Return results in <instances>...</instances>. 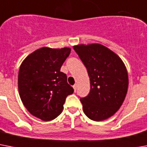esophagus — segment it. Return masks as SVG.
Returning <instances> with one entry per match:
<instances>
[{"mask_svg":"<svg viewBox=\"0 0 147 147\" xmlns=\"http://www.w3.org/2000/svg\"><path fill=\"white\" fill-rule=\"evenodd\" d=\"M73 88H74V92H76V91H77V84H75V85L73 86Z\"/></svg>","mask_w":147,"mask_h":147,"instance_id":"obj_1","label":"esophagus"}]
</instances>
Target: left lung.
<instances>
[{
  "label": "left lung",
  "instance_id": "obj_1",
  "mask_svg": "<svg viewBox=\"0 0 147 147\" xmlns=\"http://www.w3.org/2000/svg\"><path fill=\"white\" fill-rule=\"evenodd\" d=\"M74 49L87 69L90 92L81 98L84 113L92 121L108 119L124 102L128 75L121 57L101 44L77 45Z\"/></svg>",
  "mask_w": 147,
  "mask_h": 147
}]
</instances>
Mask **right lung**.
I'll list each match as a JSON object with an SVG mask.
<instances>
[{"instance_id":"obj_1","label":"right lung","mask_w":147,"mask_h":147,"mask_svg":"<svg viewBox=\"0 0 147 147\" xmlns=\"http://www.w3.org/2000/svg\"><path fill=\"white\" fill-rule=\"evenodd\" d=\"M70 51L67 47H43L28 55L20 67L18 89L22 102L29 113L41 120L57 118L67 96L74 92L67 75L61 72Z\"/></svg>"}]
</instances>
